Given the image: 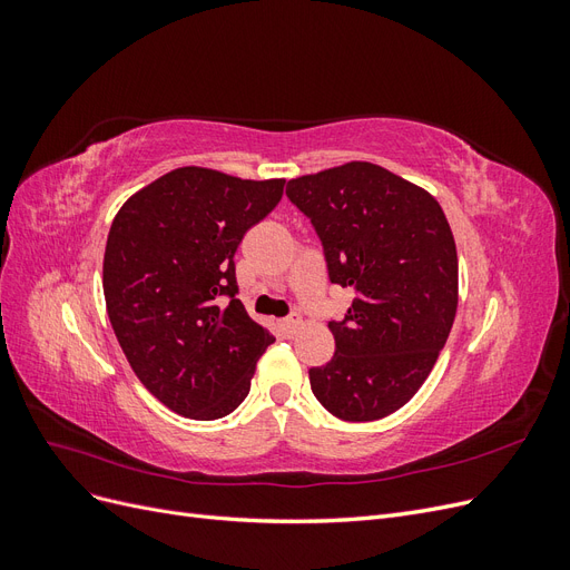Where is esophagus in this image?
<instances>
[{"instance_id":"obj_1","label":"esophagus","mask_w":570,"mask_h":570,"mask_svg":"<svg viewBox=\"0 0 570 570\" xmlns=\"http://www.w3.org/2000/svg\"><path fill=\"white\" fill-rule=\"evenodd\" d=\"M281 327H283V331H285L289 337H292V335H297V331L302 327V316L292 314V316L283 318V321H281Z\"/></svg>"}]
</instances>
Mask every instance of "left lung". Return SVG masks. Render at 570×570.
Wrapping results in <instances>:
<instances>
[{"label": "left lung", "instance_id": "1", "mask_svg": "<svg viewBox=\"0 0 570 570\" xmlns=\"http://www.w3.org/2000/svg\"><path fill=\"white\" fill-rule=\"evenodd\" d=\"M287 197L312 218L331 283L354 302L327 327L335 354L308 371L316 400L352 423L385 419L421 390L459 306L456 243L428 189L371 161L292 178Z\"/></svg>", "mask_w": 570, "mask_h": 570}]
</instances>
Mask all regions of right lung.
I'll return each instance as SVG.
<instances>
[{
    "instance_id": "add662e5",
    "label": "right lung",
    "mask_w": 570,
    "mask_h": 570,
    "mask_svg": "<svg viewBox=\"0 0 570 570\" xmlns=\"http://www.w3.org/2000/svg\"><path fill=\"white\" fill-rule=\"evenodd\" d=\"M283 185L183 166L137 189L111 223L101 275L111 327L140 383L180 416H228L275 342L235 297V252Z\"/></svg>"
}]
</instances>
